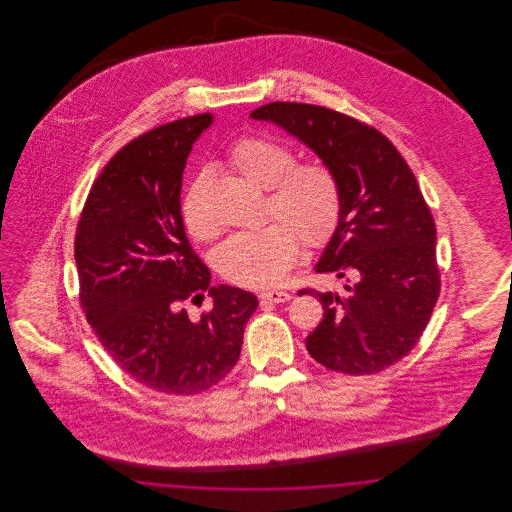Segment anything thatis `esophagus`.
Returning a JSON list of instances; mask_svg holds the SVG:
<instances>
[{
  "mask_svg": "<svg viewBox=\"0 0 512 512\" xmlns=\"http://www.w3.org/2000/svg\"><path fill=\"white\" fill-rule=\"evenodd\" d=\"M261 301L263 303H286L292 299V295L288 292H278V290H272V292H261Z\"/></svg>",
  "mask_w": 512,
  "mask_h": 512,
  "instance_id": "obj_1",
  "label": "esophagus"
}]
</instances>
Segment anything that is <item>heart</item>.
<instances>
[{"label":"heart","instance_id":"heart-1","mask_svg":"<svg viewBox=\"0 0 512 512\" xmlns=\"http://www.w3.org/2000/svg\"><path fill=\"white\" fill-rule=\"evenodd\" d=\"M230 165L268 194L272 220L259 230L230 236L215 251L220 274L240 286L280 284L299 255V240L315 249L330 242L341 219L338 176L322 161L295 163V153L267 138H244L228 155ZM205 174H199L182 199V219L197 240H211L219 226L205 205Z\"/></svg>","mask_w":512,"mask_h":512}]
</instances>
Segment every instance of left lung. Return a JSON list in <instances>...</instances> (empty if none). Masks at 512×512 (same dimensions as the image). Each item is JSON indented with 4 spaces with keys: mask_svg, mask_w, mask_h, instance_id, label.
Here are the masks:
<instances>
[{
    "mask_svg": "<svg viewBox=\"0 0 512 512\" xmlns=\"http://www.w3.org/2000/svg\"><path fill=\"white\" fill-rule=\"evenodd\" d=\"M251 119L290 132L340 182V224L315 268L347 286L343 295L301 290L324 309L305 341L309 355L353 376L397 363L420 340L439 297L436 224L413 171L382 132L320 105L274 101Z\"/></svg>",
    "mask_w": 512,
    "mask_h": 512,
    "instance_id": "left-lung-1",
    "label": "left lung"
}]
</instances>
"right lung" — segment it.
I'll use <instances>...</instances> for the list:
<instances>
[{"instance_id": "right-lung-1", "label": "right lung", "mask_w": 512, "mask_h": 512, "mask_svg": "<svg viewBox=\"0 0 512 512\" xmlns=\"http://www.w3.org/2000/svg\"><path fill=\"white\" fill-rule=\"evenodd\" d=\"M211 113L157 126L103 167L74 238L80 303L101 345L138 384L195 395L240 359L245 322L259 301L211 272L186 238L180 190ZM209 291L211 312L190 319L188 300Z\"/></svg>"}]
</instances>
